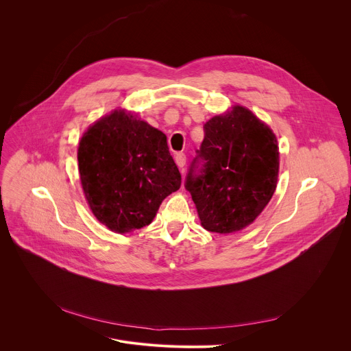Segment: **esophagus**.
Wrapping results in <instances>:
<instances>
[{
	"label": "esophagus",
	"mask_w": 351,
	"mask_h": 351,
	"mask_svg": "<svg viewBox=\"0 0 351 351\" xmlns=\"http://www.w3.org/2000/svg\"><path fill=\"white\" fill-rule=\"evenodd\" d=\"M175 161H176V164H178V167L183 169V167L186 165V155H184L183 152H178V154L175 155Z\"/></svg>",
	"instance_id": "obj_1"
}]
</instances>
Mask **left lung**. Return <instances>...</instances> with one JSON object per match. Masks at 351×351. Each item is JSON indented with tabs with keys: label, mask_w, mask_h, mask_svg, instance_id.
<instances>
[{
	"label": "left lung",
	"mask_w": 351,
	"mask_h": 351,
	"mask_svg": "<svg viewBox=\"0 0 351 351\" xmlns=\"http://www.w3.org/2000/svg\"><path fill=\"white\" fill-rule=\"evenodd\" d=\"M184 187L202 226L230 234L254 221L270 202L278 176V147L269 127L243 106L204 124V140Z\"/></svg>",
	"instance_id": "1"
}]
</instances>
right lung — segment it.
I'll list each match as a JSON object with an SVG mask.
<instances>
[{
	"label": "right lung",
	"instance_id": "obj_1",
	"mask_svg": "<svg viewBox=\"0 0 351 351\" xmlns=\"http://www.w3.org/2000/svg\"><path fill=\"white\" fill-rule=\"evenodd\" d=\"M78 168L93 215L120 234L151 224L182 183L167 136L124 110L89 127L80 141Z\"/></svg>",
	"mask_w": 351,
	"mask_h": 351
}]
</instances>
